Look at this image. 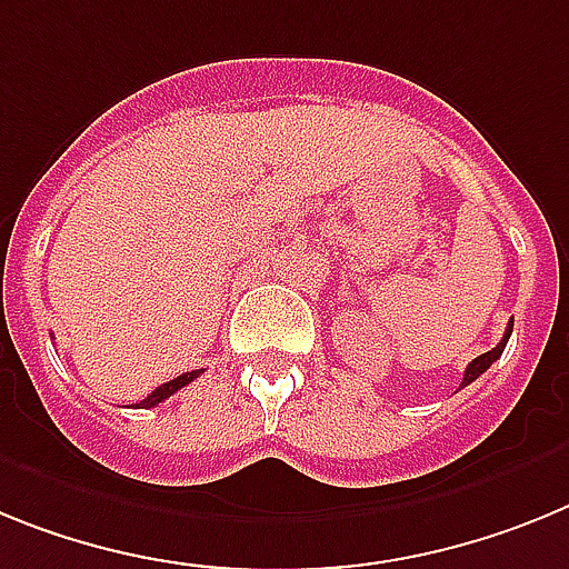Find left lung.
Instances as JSON below:
<instances>
[{"label":"left lung","instance_id":"1","mask_svg":"<svg viewBox=\"0 0 569 569\" xmlns=\"http://www.w3.org/2000/svg\"><path fill=\"white\" fill-rule=\"evenodd\" d=\"M510 332H512V323L507 326V332H503V340L501 343L496 346V349H490V352H483V355H478L476 360H472V363H469L467 367V372H463V380H461V387H467V383H472V380L478 378V375H483L487 372V369L492 367V363H496L498 358H501V352H503V346H507V340H510Z\"/></svg>","mask_w":569,"mask_h":569}]
</instances>
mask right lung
Here are the masks:
<instances>
[{
    "mask_svg": "<svg viewBox=\"0 0 569 569\" xmlns=\"http://www.w3.org/2000/svg\"><path fill=\"white\" fill-rule=\"evenodd\" d=\"M197 375H200V369H194V372L180 375V378H174V380H168V383H162V387H157L154 392L148 395L146 401L137 403V409H151V407H157V403H162V401H166V398H171V395H174L177 389L189 387V383L197 378Z\"/></svg>",
    "mask_w": 569,
    "mask_h": 569,
    "instance_id": "add662e5",
    "label": "right lung"
}]
</instances>
